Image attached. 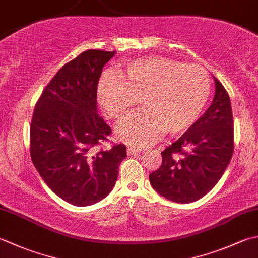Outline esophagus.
Wrapping results in <instances>:
<instances>
[{"mask_svg": "<svg viewBox=\"0 0 258 258\" xmlns=\"http://www.w3.org/2000/svg\"><path fill=\"white\" fill-rule=\"evenodd\" d=\"M126 152H127V155H133V154H138L139 150L133 149V148H128L127 150H126Z\"/></svg>", "mask_w": 258, "mask_h": 258, "instance_id": "34e87169", "label": "esophagus"}]
</instances>
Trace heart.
Segmentation results:
<instances>
[{"mask_svg": "<svg viewBox=\"0 0 258 258\" xmlns=\"http://www.w3.org/2000/svg\"><path fill=\"white\" fill-rule=\"evenodd\" d=\"M210 78L196 64L152 57L125 66L119 77L104 75L98 84V102L113 120L126 117L143 103L146 109L119 123L116 136L136 148L154 143L165 131L181 134L200 117L210 95Z\"/></svg>", "mask_w": 258, "mask_h": 258, "instance_id": "1", "label": "heart"}]
</instances>
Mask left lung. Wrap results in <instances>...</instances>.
I'll return each mask as SVG.
<instances>
[{"label": "left lung", "instance_id": "left-lung-1", "mask_svg": "<svg viewBox=\"0 0 258 258\" xmlns=\"http://www.w3.org/2000/svg\"><path fill=\"white\" fill-rule=\"evenodd\" d=\"M215 96L204 115L168 146L162 164L150 174L152 188L165 199L189 204L214 188L234 152V120L229 96L214 77Z\"/></svg>", "mask_w": 258, "mask_h": 258}]
</instances>
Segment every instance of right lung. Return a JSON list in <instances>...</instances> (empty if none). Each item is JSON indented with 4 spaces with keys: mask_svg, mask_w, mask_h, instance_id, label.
<instances>
[{
    "mask_svg": "<svg viewBox=\"0 0 258 258\" xmlns=\"http://www.w3.org/2000/svg\"><path fill=\"white\" fill-rule=\"evenodd\" d=\"M116 51L87 50L54 75L34 107L30 154L52 192L74 206L98 203L113 190L126 146L97 150L112 132L97 112V85Z\"/></svg>",
    "mask_w": 258,
    "mask_h": 258,
    "instance_id": "right-lung-1",
    "label": "right lung"
}]
</instances>
